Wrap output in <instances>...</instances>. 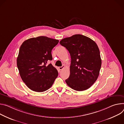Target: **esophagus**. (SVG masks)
I'll return each mask as SVG.
<instances>
[{"label": "esophagus", "mask_w": 124, "mask_h": 124, "mask_svg": "<svg viewBox=\"0 0 124 124\" xmlns=\"http://www.w3.org/2000/svg\"><path fill=\"white\" fill-rule=\"evenodd\" d=\"M64 67V65H62V66H60V67H59V69L60 70H62L63 68Z\"/></svg>", "instance_id": "1"}]
</instances>
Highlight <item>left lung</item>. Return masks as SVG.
Here are the masks:
<instances>
[{"label": "left lung", "mask_w": 124, "mask_h": 124, "mask_svg": "<svg viewBox=\"0 0 124 124\" xmlns=\"http://www.w3.org/2000/svg\"><path fill=\"white\" fill-rule=\"evenodd\" d=\"M60 43L68 51L71 59L70 75L65 80L67 85L77 91L89 89L97 80L101 65L97 44L81 34L63 38Z\"/></svg>", "instance_id": "left-lung-1"}]
</instances>
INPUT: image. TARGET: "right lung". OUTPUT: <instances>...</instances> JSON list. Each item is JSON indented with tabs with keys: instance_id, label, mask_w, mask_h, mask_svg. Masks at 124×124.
<instances>
[{
	"instance_id": "right-lung-1",
	"label": "right lung",
	"mask_w": 124,
	"mask_h": 124,
	"mask_svg": "<svg viewBox=\"0 0 124 124\" xmlns=\"http://www.w3.org/2000/svg\"><path fill=\"white\" fill-rule=\"evenodd\" d=\"M59 40L46 36L26 40L21 45L17 59L20 76L29 88L36 92L49 89L58 76L51 63V52Z\"/></svg>"
}]
</instances>
